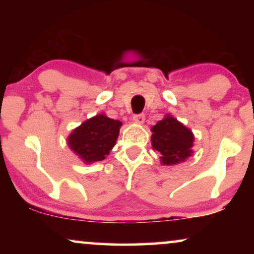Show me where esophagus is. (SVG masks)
<instances>
[{"mask_svg": "<svg viewBox=\"0 0 254 254\" xmlns=\"http://www.w3.org/2000/svg\"><path fill=\"white\" fill-rule=\"evenodd\" d=\"M144 113H140V114H135V116L133 117V120L135 121V123L137 124H143L144 123Z\"/></svg>", "mask_w": 254, "mask_h": 254, "instance_id": "34e87169", "label": "esophagus"}]
</instances>
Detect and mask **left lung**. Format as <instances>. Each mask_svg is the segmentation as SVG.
Listing matches in <instances>:
<instances>
[{
	"mask_svg": "<svg viewBox=\"0 0 254 254\" xmlns=\"http://www.w3.org/2000/svg\"><path fill=\"white\" fill-rule=\"evenodd\" d=\"M152 148L159 151L161 161L165 165H175L185 161L192 155L194 136L189 128L177 121L175 118L166 117L151 128Z\"/></svg>",
	"mask_w": 254,
	"mask_h": 254,
	"instance_id": "obj_1",
	"label": "left lung"
}]
</instances>
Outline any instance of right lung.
Instances as JSON below:
<instances>
[{"mask_svg":"<svg viewBox=\"0 0 254 254\" xmlns=\"http://www.w3.org/2000/svg\"><path fill=\"white\" fill-rule=\"evenodd\" d=\"M120 127L119 120L99 114L74 129L68 137V144L85 163L103 161L116 144Z\"/></svg>","mask_w":254,"mask_h":254,"instance_id":"1","label":"right lung"}]
</instances>
